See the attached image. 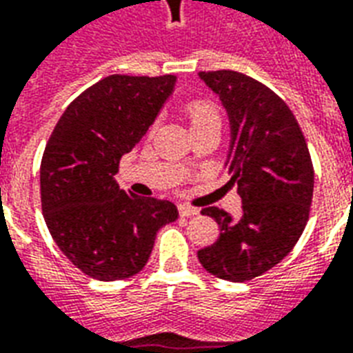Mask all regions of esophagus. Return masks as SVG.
I'll return each mask as SVG.
<instances>
[{
	"mask_svg": "<svg viewBox=\"0 0 353 353\" xmlns=\"http://www.w3.org/2000/svg\"><path fill=\"white\" fill-rule=\"evenodd\" d=\"M198 212H200V209H196V207H190L187 203H179V214L181 216H194Z\"/></svg>",
	"mask_w": 353,
	"mask_h": 353,
	"instance_id": "obj_1",
	"label": "esophagus"
}]
</instances>
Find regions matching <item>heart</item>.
<instances>
[{"label":"heart","instance_id":"obj_1","mask_svg":"<svg viewBox=\"0 0 353 353\" xmlns=\"http://www.w3.org/2000/svg\"><path fill=\"white\" fill-rule=\"evenodd\" d=\"M185 114H187L190 128L203 125V123L216 122L220 123L219 107L205 99H192L185 105Z\"/></svg>","mask_w":353,"mask_h":353}]
</instances>
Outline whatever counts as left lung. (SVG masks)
I'll list each match as a JSON object with an SVG mask.
<instances>
[{"mask_svg": "<svg viewBox=\"0 0 353 353\" xmlns=\"http://www.w3.org/2000/svg\"><path fill=\"white\" fill-rule=\"evenodd\" d=\"M198 75L230 118L225 170L242 200L236 219L219 207L201 209L216 220L220 236L198 252V259L216 278L250 281L287 257L303 233L313 200V163L302 129L278 94L233 70Z\"/></svg>", "mask_w": 353, "mask_h": 353, "instance_id": "left-lung-1", "label": "left lung"}]
</instances>
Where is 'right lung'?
<instances>
[{
	"mask_svg": "<svg viewBox=\"0 0 353 353\" xmlns=\"http://www.w3.org/2000/svg\"><path fill=\"white\" fill-rule=\"evenodd\" d=\"M176 87V75H109L66 107L40 165L42 212L53 241L81 272L99 281L144 268L163 225L177 220L168 200L118 187V165L146 134Z\"/></svg>",
	"mask_w": 353,
	"mask_h": 353,
	"instance_id": "obj_1",
	"label": "right lung"
}]
</instances>
